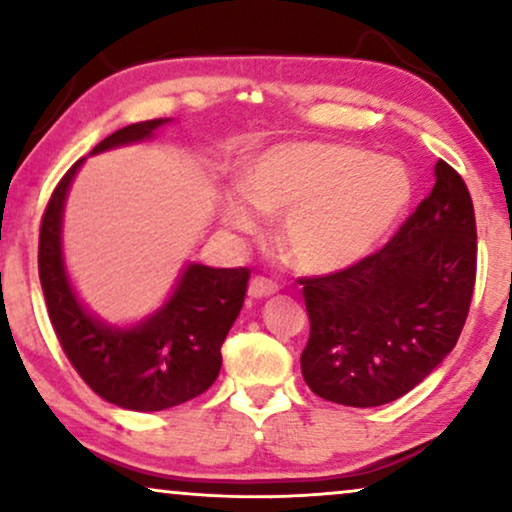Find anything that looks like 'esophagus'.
Listing matches in <instances>:
<instances>
[{"mask_svg":"<svg viewBox=\"0 0 512 512\" xmlns=\"http://www.w3.org/2000/svg\"><path fill=\"white\" fill-rule=\"evenodd\" d=\"M277 291V284H272L270 279H265V277H254L249 282V289H247V293H249V298H254V300H258V298H268V296H272V293Z\"/></svg>","mask_w":512,"mask_h":512,"instance_id":"obj_1","label":"esophagus"}]
</instances>
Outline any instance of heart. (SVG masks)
<instances>
[{
    "label": "heart",
    "mask_w": 512,
    "mask_h": 512,
    "mask_svg": "<svg viewBox=\"0 0 512 512\" xmlns=\"http://www.w3.org/2000/svg\"><path fill=\"white\" fill-rule=\"evenodd\" d=\"M412 179L394 158L349 144L270 146L242 167V193L223 202V223L256 235L258 212L282 216L279 242L296 268L331 275L368 258L401 221Z\"/></svg>",
    "instance_id": "1"
}]
</instances>
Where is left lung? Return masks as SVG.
Listing matches in <instances>:
<instances>
[{
	"label": "left lung",
	"mask_w": 512,
	"mask_h": 512,
	"mask_svg": "<svg viewBox=\"0 0 512 512\" xmlns=\"http://www.w3.org/2000/svg\"><path fill=\"white\" fill-rule=\"evenodd\" d=\"M429 198L387 247L352 268L300 279L314 394L352 408L396 401L457 345L475 284V214L464 179L438 160Z\"/></svg>",
	"instance_id": "obj_1"
}]
</instances>
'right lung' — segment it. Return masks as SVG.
<instances>
[{"instance_id":"obj_1","label":"right lung","mask_w":512,"mask_h":512,"mask_svg":"<svg viewBox=\"0 0 512 512\" xmlns=\"http://www.w3.org/2000/svg\"><path fill=\"white\" fill-rule=\"evenodd\" d=\"M167 123L170 118H153L116 130L90 156L149 142ZM83 163L86 158L69 167L41 219L39 279L55 335L83 382L118 408L158 412L191 401L219 377L221 345L242 310L249 270L186 263L149 317L125 326L100 319L76 293L62 251L65 202Z\"/></svg>"}]
</instances>
